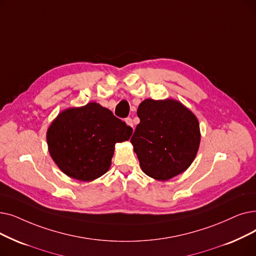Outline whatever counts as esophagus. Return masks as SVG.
Here are the masks:
<instances>
[{
  "label": "esophagus",
  "mask_w": 256,
  "mask_h": 256,
  "mask_svg": "<svg viewBox=\"0 0 256 256\" xmlns=\"http://www.w3.org/2000/svg\"><path fill=\"white\" fill-rule=\"evenodd\" d=\"M126 124L130 126L132 128H134V122H132V118H126Z\"/></svg>",
  "instance_id": "obj_1"
}]
</instances>
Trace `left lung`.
<instances>
[{
	"instance_id": "obj_1",
	"label": "left lung",
	"mask_w": 256,
	"mask_h": 256,
	"mask_svg": "<svg viewBox=\"0 0 256 256\" xmlns=\"http://www.w3.org/2000/svg\"><path fill=\"white\" fill-rule=\"evenodd\" d=\"M140 124L130 142L142 172L158 181L184 172L194 162L201 141L196 116L172 98L143 100Z\"/></svg>"
}]
</instances>
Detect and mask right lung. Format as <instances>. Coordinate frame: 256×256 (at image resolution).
<instances>
[{
  "label": "right lung",
  "instance_id": "obj_1",
  "mask_svg": "<svg viewBox=\"0 0 256 256\" xmlns=\"http://www.w3.org/2000/svg\"><path fill=\"white\" fill-rule=\"evenodd\" d=\"M132 130L97 102L68 108L47 130L51 158L72 179L91 182L112 163L117 142L128 141Z\"/></svg>",
  "mask_w": 256,
  "mask_h": 256
}]
</instances>
